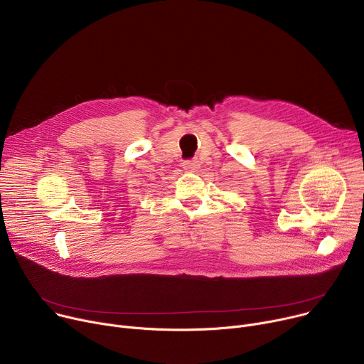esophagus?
Returning <instances> with one entry per match:
<instances>
[{
    "label": "esophagus",
    "instance_id": "34e87169",
    "mask_svg": "<svg viewBox=\"0 0 364 364\" xmlns=\"http://www.w3.org/2000/svg\"><path fill=\"white\" fill-rule=\"evenodd\" d=\"M197 167H199V161H196V159L183 161V168H186V170H188V171H193V170H196Z\"/></svg>",
    "mask_w": 364,
    "mask_h": 364
}]
</instances>
